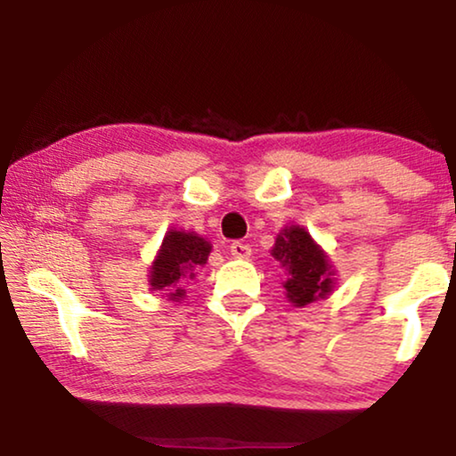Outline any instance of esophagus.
<instances>
[{
  "instance_id": "obj_1",
  "label": "esophagus",
  "mask_w": 456,
  "mask_h": 456,
  "mask_svg": "<svg viewBox=\"0 0 456 456\" xmlns=\"http://www.w3.org/2000/svg\"><path fill=\"white\" fill-rule=\"evenodd\" d=\"M230 253H232V257L236 259H247L248 255H251V247H248L247 242L234 240L232 245H230Z\"/></svg>"
}]
</instances>
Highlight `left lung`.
Masks as SVG:
<instances>
[{
	"instance_id": "left-lung-1",
	"label": "left lung",
	"mask_w": 456,
	"mask_h": 456,
	"mask_svg": "<svg viewBox=\"0 0 456 456\" xmlns=\"http://www.w3.org/2000/svg\"><path fill=\"white\" fill-rule=\"evenodd\" d=\"M272 255L289 270V280L284 282L286 297L298 307L323 298L332 290L334 282L328 257L303 228L282 230Z\"/></svg>"
}]
</instances>
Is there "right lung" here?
Listing matches in <instances>:
<instances>
[{
  "label": "right lung",
  "mask_w": 456,
  "mask_h": 456,
  "mask_svg": "<svg viewBox=\"0 0 456 456\" xmlns=\"http://www.w3.org/2000/svg\"><path fill=\"white\" fill-rule=\"evenodd\" d=\"M209 242L191 232L172 230L166 234L161 251L151 265V286L155 290H172L170 298H183V284L195 278V270L208 261Z\"/></svg>",
  "instance_id": "obj_1"
}]
</instances>
